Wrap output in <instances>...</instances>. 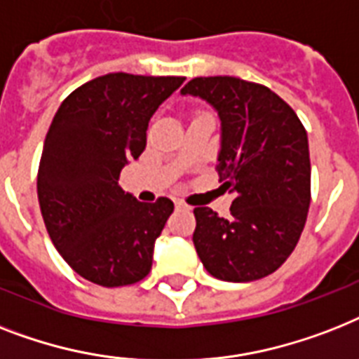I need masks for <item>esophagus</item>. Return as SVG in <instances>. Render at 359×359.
Here are the masks:
<instances>
[{
  "label": "esophagus",
  "mask_w": 359,
  "mask_h": 359,
  "mask_svg": "<svg viewBox=\"0 0 359 359\" xmlns=\"http://www.w3.org/2000/svg\"><path fill=\"white\" fill-rule=\"evenodd\" d=\"M175 206H177L179 210H191V206H188L186 203H182V201H177V203H175Z\"/></svg>",
  "instance_id": "34e87169"
}]
</instances>
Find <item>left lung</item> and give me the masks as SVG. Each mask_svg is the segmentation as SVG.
I'll list each match as a JSON object with an SVG mask.
<instances>
[{"label":"left lung","mask_w":359,"mask_h":359,"mask_svg":"<svg viewBox=\"0 0 359 359\" xmlns=\"http://www.w3.org/2000/svg\"><path fill=\"white\" fill-rule=\"evenodd\" d=\"M194 95L221 123L215 171L234 194L230 217L194 210V245L210 275L252 282L275 273L293 252L310 208L308 134L290 104L267 86L236 77L191 79Z\"/></svg>","instance_id":"obj_1"}]
</instances>
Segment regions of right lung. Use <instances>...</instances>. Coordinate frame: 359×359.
I'll return each mask as SVG.
<instances>
[{"label": "right lung", "mask_w": 359, "mask_h": 359, "mask_svg": "<svg viewBox=\"0 0 359 359\" xmlns=\"http://www.w3.org/2000/svg\"><path fill=\"white\" fill-rule=\"evenodd\" d=\"M182 83L184 77L101 75L55 114L38 168V203L55 249L86 280L118 287L149 275L173 203H140L118 180L144 153L153 114Z\"/></svg>", "instance_id": "right-lung-1"}]
</instances>
